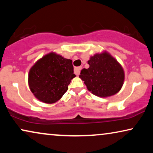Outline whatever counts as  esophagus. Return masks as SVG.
<instances>
[{
    "label": "esophagus",
    "instance_id": "obj_1",
    "mask_svg": "<svg viewBox=\"0 0 153 153\" xmlns=\"http://www.w3.org/2000/svg\"><path fill=\"white\" fill-rule=\"evenodd\" d=\"M82 68L81 67H77V68H74V74L76 75H79L80 74V71Z\"/></svg>",
    "mask_w": 153,
    "mask_h": 153
}]
</instances>
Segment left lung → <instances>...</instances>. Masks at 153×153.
<instances>
[{"label":"left lung","instance_id":"8db88e82","mask_svg":"<svg viewBox=\"0 0 153 153\" xmlns=\"http://www.w3.org/2000/svg\"><path fill=\"white\" fill-rule=\"evenodd\" d=\"M89 68H83L79 77L88 90L100 97H107L118 93L125 80L121 65L108 52L96 53L88 61Z\"/></svg>","mask_w":153,"mask_h":153}]
</instances>
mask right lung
<instances>
[{
	"mask_svg": "<svg viewBox=\"0 0 153 153\" xmlns=\"http://www.w3.org/2000/svg\"><path fill=\"white\" fill-rule=\"evenodd\" d=\"M74 74L72 61L51 52L37 60L28 74L30 91L39 101L53 104L68 89Z\"/></svg>",
	"mask_w": 153,
	"mask_h": 153,
	"instance_id": "right-lung-1",
	"label": "right lung"
}]
</instances>
